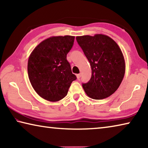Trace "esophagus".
<instances>
[{
	"label": "esophagus",
	"mask_w": 148,
	"mask_h": 148,
	"mask_svg": "<svg viewBox=\"0 0 148 148\" xmlns=\"http://www.w3.org/2000/svg\"><path fill=\"white\" fill-rule=\"evenodd\" d=\"M76 76H77V79L80 78V77H81V74H77V75H76Z\"/></svg>",
	"instance_id": "1"
}]
</instances>
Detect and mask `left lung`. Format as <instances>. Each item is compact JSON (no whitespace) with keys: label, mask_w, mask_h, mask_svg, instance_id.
<instances>
[{"label":"left lung","mask_w":148,"mask_h":148,"mask_svg":"<svg viewBox=\"0 0 148 148\" xmlns=\"http://www.w3.org/2000/svg\"><path fill=\"white\" fill-rule=\"evenodd\" d=\"M76 40L91 67V79L82 84L85 92L96 100L110 97L118 89L125 75L121 49L113 39L101 34L77 36Z\"/></svg>","instance_id":"obj_1"}]
</instances>
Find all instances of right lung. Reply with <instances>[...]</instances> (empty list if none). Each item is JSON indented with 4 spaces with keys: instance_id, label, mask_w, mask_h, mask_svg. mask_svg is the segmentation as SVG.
Masks as SVG:
<instances>
[{
    "instance_id": "obj_1",
    "label": "right lung",
    "mask_w": 148,
    "mask_h": 148,
    "mask_svg": "<svg viewBox=\"0 0 148 148\" xmlns=\"http://www.w3.org/2000/svg\"><path fill=\"white\" fill-rule=\"evenodd\" d=\"M75 36H52L40 43L29 56L27 71L30 82L39 96L51 102L66 96L72 74L66 55L74 44Z\"/></svg>"
}]
</instances>
